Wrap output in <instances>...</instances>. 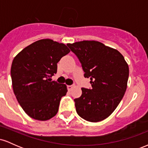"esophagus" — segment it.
<instances>
[{
    "instance_id": "1",
    "label": "esophagus",
    "mask_w": 148,
    "mask_h": 148,
    "mask_svg": "<svg viewBox=\"0 0 148 148\" xmlns=\"http://www.w3.org/2000/svg\"><path fill=\"white\" fill-rule=\"evenodd\" d=\"M73 88H74V86H67V89H68L69 91L72 90Z\"/></svg>"
}]
</instances>
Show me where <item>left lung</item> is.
<instances>
[{
  "mask_svg": "<svg viewBox=\"0 0 148 148\" xmlns=\"http://www.w3.org/2000/svg\"><path fill=\"white\" fill-rule=\"evenodd\" d=\"M79 58L84 76L90 79L91 89L81 88L74 99L80 117L91 123L108 118L123 99L127 87L129 65L116 49L95 40L68 44Z\"/></svg>",
  "mask_w": 148,
  "mask_h": 148,
  "instance_id": "8db88e82",
  "label": "left lung"
}]
</instances>
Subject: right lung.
Masks as SVG:
<instances>
[{
    "label": "right lung",
    "mask_w": 148,
    "mask_h": 148,
    "mask_svg": "<svg viewBox=\"0 0 148 148\" xmlns=\"http://www.w3.org/2000/svg\"><path fill=\"white\" fill-rule=\"evenodd\" d=\"M70 50L63 43L43 39L25 47L13 59L11 77L18 102L30 118L45 121L58 111L65 84L51 81L57 63Z\"/></svg>",
    "instance_id": "obj_1"
}]
</instances>
